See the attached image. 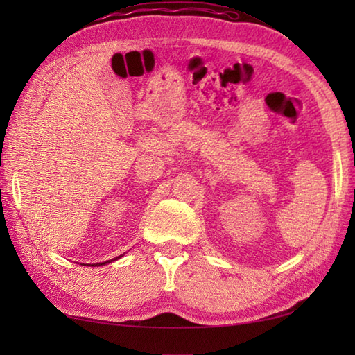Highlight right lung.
<instances>
[{
    "instance_id": "add662e5",
    "label": "right lung",
    "mask_w": 355,
    "mask_h": 355,
    "mask_svg": "<svg viewBox=\"0 0 355 355\" xmlns=\"http://www.w3.org/2000/svg\"><path fill=\"white\" fill-rule=\"evenodd\" d=\"M117 259V258H116ZM112 261V259H111ZM111 261H107V262H111ZM96 266H102V263H96Z\"/></svg>"
}]
</instances>
